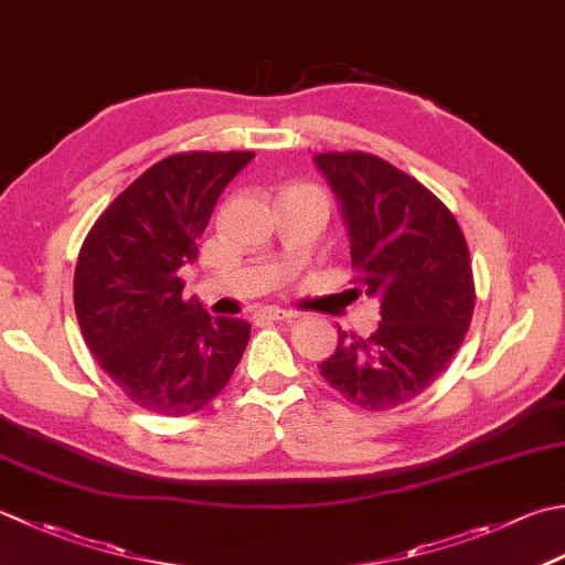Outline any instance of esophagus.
I'll use <instances>...</instances> for the list:
<instances>
[{"label":"esophagus","mask_w":565,"mask_h":565,"mask_svg":"<svg viewBox=\"0 0 565 565\" xmlns=\"http://www.w3.org/2000/svg\"><path fill=\"white\" fill-rule=\"evenodd\" d=\"M259 320H291L296 318L294 311H286V308H264V311L257 313Z\"/></svg>","instance_id":"1"}]
</instances>
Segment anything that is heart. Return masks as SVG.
<instances>
[{
	"mask_svg": "<svg viewBox=\"0 0 565 565\" xmlns=\"http://www.w3.org/2000/svg\"><path fill=\"white\" fill-rule=\"evenodd\" d=\"M289 191H301V188H289ZM311 191H313V188H311Z\"/></svg>",
	"mask_w": 565,
	"mask_h": 565,
	"instance_id": "b5f03b06",
	"label": "heart"
}]
</instances>
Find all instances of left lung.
Instances as JSON below:
<instances>
[{"mask_svg":"<svg viewBox=\"0 0 565 565\" xmlns=\"http://www.w3.org/2000/svg\"><path fill=\"white\" fill-rule=\"evenodd\" d=\"M316 166L340 203L358 291L377 298L382 316L370 338L338 330L320 374L350 404L386 412L434 384L466 338L475 308L470 252L450 210L384 159L330 151Z\"/></svg>","mask_w":565,"mask_h":565,"instance_id":"obj_1","label":"left lung"}]
</instances>
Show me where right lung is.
<instances>
[{
  "instance_id": "1",
  "label": "right lung",
  "mask_w": 565,
  "mask_h": 565,
  "mask_svg": "<svg viewBox=\"0 0 565 565\" xmlns=\"http://www.w3.org/2000/svg\"><path fill=\"white\" fill-rule=\"evenodd\" d=\"M252 159L188 151L153 163L99 215L77 257L73 301L87 348L151 414L207 406L247 348L249 323L185 301L179 269L198 259L220 193Z\"/></svg>"
}]
</instances>
